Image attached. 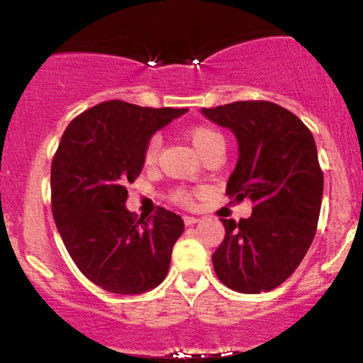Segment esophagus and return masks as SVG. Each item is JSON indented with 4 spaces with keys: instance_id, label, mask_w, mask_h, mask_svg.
<instances>
[{
    "instance_id": "obj_1",
    "label": "esophagus",
    "mask_w": 363,
    "mask_h": 363,
    "mask_svg": "<svg viewBox=\"0 0 363 363\" xmlns=\"http://www.w3.org/2000/svg\"><path fill=\"white\" fill-rule=\"evenodd\" d=\"M198 222H199V218H196V216H189V215L184 216V223L187 225V227H189V225L198 223Z\"/></svg>"
}]
</instances>
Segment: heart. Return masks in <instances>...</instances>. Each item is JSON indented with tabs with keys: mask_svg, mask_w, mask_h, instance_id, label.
<instances>
[{
	"mask_svg": "<svg viewBox=\"0 0 363 363\" xmlns=\"http://www.w3.org/2000/svg\"><path fill=\"white\" fill-rule=\"evenodd\" d=\"M187 138H189L191 143L196 152L201 155V158H205L211 153H222L225 152V136L218 129L213 126H208V124H199V126L191 128L187 131ZM160 136H152L150 141L145 147V153H143V160L147 165H153L155 164L157 157H158V150H160ZM174 201L181 203V205H187L191 203V194L184 189H179L174 193Z\"/></svg>",
	"mask_w": 363,
	"mask_h": 363,
	"instance_id": "obj_1",
	"label": "heart"
}]
</instances>
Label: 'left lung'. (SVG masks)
<instances>
[{"label": "left lung", "instance_id": "1", "mask_svg": "<svg viewBox=\"0 0 363 363\" xmlns=\"http://www.w3.org/2000/svg\"><path fill=\"white\" fill-rule=\"evenodd\" d=\"M201 114L235 135L239 160L227 194L254 205L249 218H222L223 242L211 256L216 277L240 294L277 289L301 264L318 228L324 177L314 136L297 116L266 101Z\"/></svg>", "mask_w": 363, "mask_h": 363}]
</instances>
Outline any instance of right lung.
<instances>
[{
    "label": "right lung",
    "instance_id": "1",
    "mask_svg": "<svg viewBox=\"0 0 363 363\" xmlns=\"http://www.w3.org/2000/svg\"><path fill=\"white\" fill-rule=\"evenodd\" d=\"M186 112L109 101L62 133L51 167L54 222L78 269L104 290L143 294L167 277L184 222L165 208L136 220L126 184L140 176L150 138Z\"/></svg>",
    "mask_w": 363,
    "mask_h": 363
}]
</instances>
